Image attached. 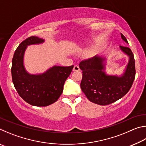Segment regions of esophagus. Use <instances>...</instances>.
<instances>
[{
	"instance_id": "obj_1",
	"label": "esophagus",
	"mask_w": 146,
	"mask_h": 146,
	"mask_svg": "<svg viewBox=\"0 0 146 146\" xmlns=\"http://www.w3.org/2000/svg\"><path fill=\"white\" fill-rule=\"evenodd\" d=\"M80 68H79L78 66H75L73 69V71H75V72H76V71H80Z\"/></svg>"
}]
</instances>
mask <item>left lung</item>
I'll list each match as a JSON object with an SVG mask.
<instances>
[{
	"mask_svg": "<svg viewBox=\"0 0 146 146\" xmlns=\"http://www.w3.org/2000/svg\"><path fill=\"white\" fill-rule=\"evenodd\" d=\"M121 37L127 43L121 33ZM123 53L129 56V62L122 75H109L105 72L106 58L95 56L80 62L82 71L81 90L88 100L98 105L110 104L123 97L131 88L135 77V62L131 49L120 46Z\"/></svg>",
	"mask_w": 146,
	"mask_h": 146,
	"instance_id": "obj_1",
	"label": "left lung"
}]
</instances>
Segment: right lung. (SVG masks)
<instances>
[{
	"instance_id": "obj_1",
	"label": "right lung",
	"mask_w": 146,
	"mask_h": 146,
	"mask_svg": "<svg viewBox=\"0 0 146 146\" xmlns=\"http://www.w3.org/2000/svg\"><path fill=\"white\" fill-rule=\"evenodd\" d=\"M44 42V39L35 36L26 38L19 44L12 59V80L17 93L26 102L38 107L51 105L58 99L74 66H54L43 73L29 74L24 66L27 46Z\"/></svg>"
}]
</instances>
